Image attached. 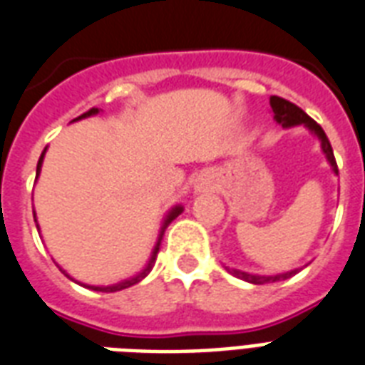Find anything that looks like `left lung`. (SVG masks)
<instances>
[{
    "mask_svg": "<svg viewBox=\"0 0 365 365\" xmlns=\"http://www.w3.org/2000/svg\"><path fill=\"white\" fill-rule=\"evenodd\" d=\"M271 108L274 111V119L277 123H280L282 126H294V125H305L309 126L318 138H320V142H322V151L328 157L329 165L335 170V174L339 172L337 168V163H335L334 157V149H331V143H329L328 136H326V132L322 130V126L318 125L314 119L307 115L305 111L301 110L299 106L292 104L289 100H284L280 96H271ZM229 272L237 278H242L246 282L252 284H269V282H278V280H286V278L294 277L297 271H289V272H282V274H274V277H259V274H250V272H242L237 271V269H229Z\"/></svg>",
    "mask_w": 365,
    "mask_h": 365,
    "instance_id": "left-lung-1",
    "label": "left lung"
}]
</instances>
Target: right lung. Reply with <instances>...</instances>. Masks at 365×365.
Listing matches in <instances>:
<instances>
[{"label": "right lung", "instance_id": "obj_1", "mask_svg": "<svg viewBox=\"0 0 365 365\" xmlns=\"http://www.w3.org/2000/svg\"><path fill=\"white\" fill-rule=\"evenodd\" d=\"M94 113H98V108H91V110H88V111H85V113H83V115H79V117H77V119H83V117L94 115ZM45 149H47V148H45ZM45 149H43L41 157H39V163H37V176H39V170H41V163H43V155H45ZM180 214H182V206H176V208H174V210H172L170 214H168V217H166V220H165V227H163V231H160L159 242H157V246H155V250H153V255H151V259H149L148 267H145V269H143V271L140 272V274H136V277L128 278V280H123V282H119V284H113V286H104V288H102V286H85V284H83V286H85V288H91V289H94V292H106V294H108V292H119V289L130 288V286H134V284H138V282H140V280H142V278H145V277H148V274H149V271H151V269H153V265H155V259H157V254H159V248H160V240H163V233H165L166 225H168V223H170L172 220H176V217L180 216ZM34 220H36V214H34ZM60 271H62V269H60ZM62 272H64L66 277L70 278V274H68V272H66V271H62Z\"/></svg>", "mask_w": 365, "mask_h": 365}]
</instances>
